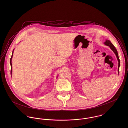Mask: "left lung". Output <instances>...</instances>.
<instances>
[{
    "label": "left lung",
    "instance_id": "1",
    "mask_svg": "<svg viewBox=\"0 0 128 128\" xmlns=\"http://www.w3.org/2000/svg\"><path fill=\"white\" fill-rule=\"evenodd\" d=\"M104 44H105L106 45V46H109L110 48V49L113 51V52L114 53V54L116 55V58H117V59L118 62V74H119V67H120V60H119V56H118V54L117 51V50L116 49L115 47L114 46V45L111 43V42L109 40L106 39V41L104 42Z\"/></svg>",
    "mask_w": 128,
    "mask_h": 128
}]
</instances>
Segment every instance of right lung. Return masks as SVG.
Segmentation results:
<instances>
[{
  "label": "right lung",
  "instance_id": "add662e5",
  "mask_svg": "<svg viewBox=\"0 0 128 128\" xmlns=\"http://www.w3.org/2000/svg\"><path fill=\"white\" fill-rule=\"evenodd\" d=\"M14 49L13 50V52H12V54L11 56V57L10 58V65H11V75H12V57H13V53H14Z\"/></svg>",
  "mask_w": 128,
  "mask_h": 128
}]
</instances>
